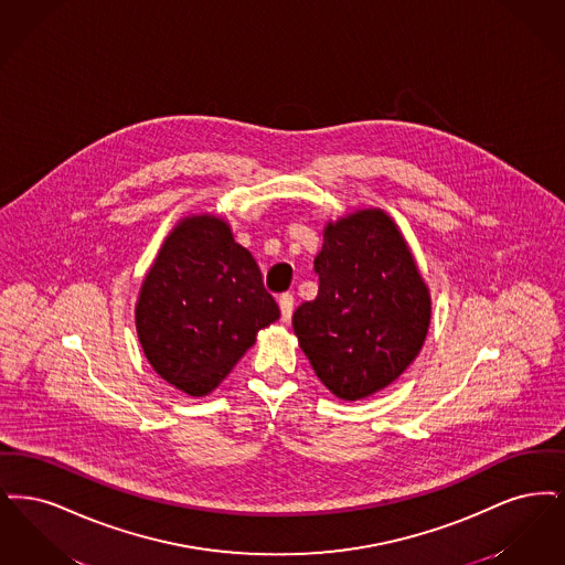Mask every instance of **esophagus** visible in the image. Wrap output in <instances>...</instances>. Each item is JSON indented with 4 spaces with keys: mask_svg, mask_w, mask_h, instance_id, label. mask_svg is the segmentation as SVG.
Returning a JSON list of instances; mask_svg holds the SVG:
<instances>
[{
    "mask_svg": "<svg viewBox=\"0 0 565 565\" xmlns=\"http://www.w3.org/2000/svg\"><path fill=\"white\" fill-rule=\"evenodd\" d=\"M278 306H280V319H282V322H289L291 315H294V295H280L278 297Z\"/></svg>",
    "mask_w": 565,
    "mask_h": 565,
    "instance_id": "34e87169",
    "label": "esophagus"
}]
</instances>
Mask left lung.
I'll use <instances>...</instances> for the list:
<instances>
[{
  "label": "left lung",
  "mask_w": 565,
  "mask_h": 565,
  "mask_svg": "<svg viewBox=\"0 0 565 565\" xmlns=\"http://www.w3.org/2000/svg\"><path fill=\"white\" fill-rule=\"evenodd\" d=\"M319 295L294 315L299 348L327 391L361 401L416 361L433 299L401 227L382 209L327 221L315 259Z\"/></svg>",
  "instance_id": "obj_1"
}]
</instances>
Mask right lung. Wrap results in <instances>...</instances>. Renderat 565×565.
Returning <instances> with one entry per match:
<instances>
[{
  "label": "right lung",
  "instance_id": "1",
  "mask_svg": "<svg viewBox=\"0 0 565 565\" xmlns=\"http://www.w3.org/2000/svg\"><path fill=\"white\" fill-rule=\"evenodd\" d=\"M280 319L255 257L211 213L174 223L135 303L139 344L153 371L181 393L204 396Z\"/></svg>",
  "mask_w": 565,
  "mask_h": 565
}]
</instances>
